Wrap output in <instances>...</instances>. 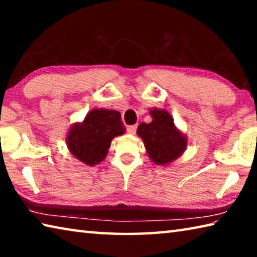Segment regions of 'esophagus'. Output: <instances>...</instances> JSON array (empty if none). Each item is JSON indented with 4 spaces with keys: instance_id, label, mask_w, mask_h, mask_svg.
Instances as JSON below:
<instances>
[{
    "instance_id": "esophagus-1",
    "label": "esophagus",
    "mask_w": 257,
    "mask_h": 257,
    "mask_svg": "<svg viewBox=\"0 0 257 257\" xmlns=\"http://www.w3.org/2000/svg\"><path fill=\"white\" fill-rule=\"evenodd\" d=\"M136 129H137V124H133V125H129V127L127 128V132L130 135H135V133H136Z\"/></svg>"
}]
</instances>
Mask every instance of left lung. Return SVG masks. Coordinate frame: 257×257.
<instances>
[{"label": "left lung", "mask_w": 257, "mask_h": 257, "mask_svg": "<svg viewBox=\"0 0 257 257\" xmlns=\"http://www.w3.org/2000/svg\"><path fill=\"white\" fill-rule=\"evenodd\" d=\"M152 122H142L137 128L150 160L156 165H170L185 153L188 138L175 124L170 112L165 108L150 110Z\"/></svg>", "instance_id": "left-lung-1"}]
</instances>
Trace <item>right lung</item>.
<instances>
[{
	"label": "right lung",
	"mask_w": 257,
	"mask_h": 257,
	"mask_svg": "<svg viewBox=\"0 0 257 257\" xmlns=\"http://www.w3.org/2000/svg\"><path fill=\"white\" fill-rule=\"evenodd\" d=\"M124 133L119 111L93 108L84 120L71 124L66 135V143L73 158L94 167L106 158L112 139Z\"/></svg>",
	"instance_id": "obj_1"
}]
</instances>
